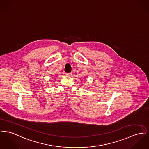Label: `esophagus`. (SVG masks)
Masks as SVG:
<instances>
[{"label": "esophagus", "mask_w": 149, "mask_h": 149, "mask_svg": "<svg viewBox=\"0 0 149 149\" xmlns=\"http://www.w3.org/2000/svg\"><path fill=\"white\" fill-rule=\"evenodd\" d=\"M65 74H66V75L67 77H70V76H71V75H72L71 73H66Z\"/></svg>", "instance_id": "1"}]
</instances>
